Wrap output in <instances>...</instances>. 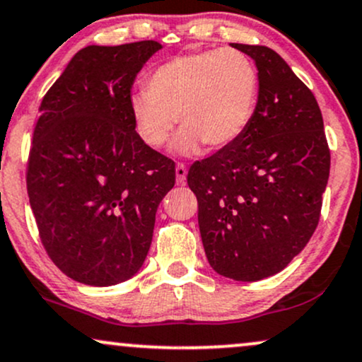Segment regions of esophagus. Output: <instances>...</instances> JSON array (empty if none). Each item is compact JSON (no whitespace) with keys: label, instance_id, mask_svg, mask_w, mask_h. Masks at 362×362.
<instances>
[{"label":"esophagus","instance_id":"esophagus-1","mask_svg":"<svg viewBox=\"0 0 362 362\" xmlns=\"http://www.w3.org/2000/svg\"><path fill=\"white\" fill-rule=\"evenodd\" d=\"M186 174H188V169L182 163L176 164V182L177 185H182L186 181Z\"/></svg>","mask_w":362,"mask_h":362}]
</instances>
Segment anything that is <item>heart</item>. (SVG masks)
Segmentation results:
<instances>
[{
  "label": "heart",
  "instance_id": "b5f03b06",
  "mask_svg": "<svg viewBox=\"0 0 362 362\" xmlns=\"http://www.w3.org/2000/svg\"><path fill=\"white\" fill-rule=\"evenodd\" d=\"M260 95L257 66L242 52L209 50L174 57L147 75L146 92L132 93L134 131L149 149L168 144L196 154L203 144L223 149L240 139L252 122Z\"/></svg>",
  "mask_w": 362,
  "mask_h": 362
}]
</instances>
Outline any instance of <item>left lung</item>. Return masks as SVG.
I'll list each match as a JSON object with an SVG mask.
<instances>
[{"instance_id": "obj_1", "label": "left lung", "mask_w": 362, "mask_h": 362, "mask_svg": "<svg viewBox=\"0 0 362 362\" xmlns=\"http://www.w3.org/2000/svg\"><path fill=\"white\" fill-rule=\"evenodd\" d=\"M255 60L260 95L242 137L188 171L209 265L238 282L279 274L314 235L331 169L319 104L279 53L231 43Z\"/></svg>"}]
</instances>
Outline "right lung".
Here are the masks:
<instances>
[{"label":"right lung","instance_id":"add662e5","mask_svg":"<svg viewBox=\"0 0 362 362\" xmlns=\"http://www.w3.org/2000/svg\"><path fill=\"white\" fill-rule=\"evenodd\" d=\"M154 40L82 48L45 93L26 168L40 240L80 284L126 282L144 263L174 160L134 131L129 99Z\"/></svg>","mask_w":362,"mask_h":362}]
</instances>
